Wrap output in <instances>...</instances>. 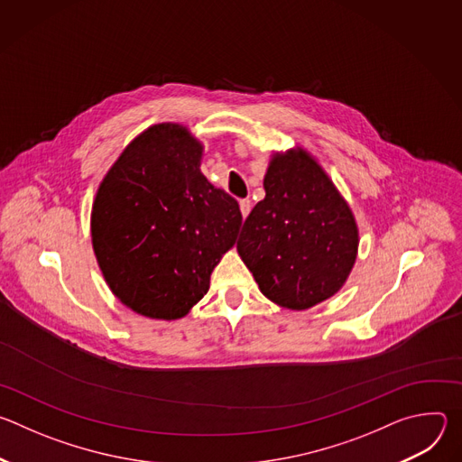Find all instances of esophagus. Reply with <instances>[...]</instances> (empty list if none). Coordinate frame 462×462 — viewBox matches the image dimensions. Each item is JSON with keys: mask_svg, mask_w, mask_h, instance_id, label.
Wrapping results in <instances>:
<instances>
[{"mask_svg": "<svg viewBox=\"0 0 462 462\" xmlns=\"http://www.w3.org/2000/svg\"><path fill=\"white\" fill-rule=\"evenodd\" d=\"M239 208H241V214H243V217H246V216L250 214V208H252V203H250V199H241V201H239Z\"/></svg>", "mask_w": 462, "mask_h": 462, "instance_id": "1", "label": "esophagus"}]
</instances>
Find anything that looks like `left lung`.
Segmentation results:
<instances>
[{
  "mask_svg": "<svg viewBox=\"0 0 462 462\" xmlns=\"http://www.w3.org/2000/svg\"><path fill=\"white\" fill-rule=\"evenodd\" d=\"M265 199L246 217L237 252L263 296L305 310L333 298L358 255V225L344 195L305 148L274 152Z\"/></svg>",
  "mask_w": 462,
  "mask_h": 462,
  "instance_id": "obj_1",
  "label": "left lung"
}]
</instances>
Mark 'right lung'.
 I'll use <instances>...</instances> for the list:
<instances>
[{
	"label": "right lung",
	"mask_w": 462,
	"mask_h": 462,
	"mask_svg": "<svg viewBox=\"0 0 462 462\" xmlns=\"http://www.w3.org/2000/svg\"><path fill=\"white\" fill-rule=\"evenodd\" d=\"M203 155L186 125L153 124L124 148L97 189V263L116 300L146 318H184L236 243L239 205L203 175Z\"/></svg>",
	"instance_id": "right-lung-1"
}]
</instances>
